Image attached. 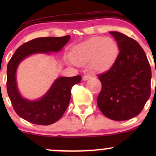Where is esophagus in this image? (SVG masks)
<instances>
[{
	"label": "esophagus",
	"instance_id": "34e87169",
	"mask_svg": "<svg viewBox=\"0 0 156 156\" xmlns=\"http://www.w3.org/2000/svg\"><path fill=\"white\" fill-rule=\"evenodd\" d=\"M89 78H91V76H89V75H84L83 76V80H87Z\"/></svg>",
	"mask_w": 156,
	"mask_h": 156
}]
</instances>
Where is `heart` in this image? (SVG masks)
I'll return each instance as SVG.
<instances>
[{
  "label": "heart",
  "mask_w": 156,
  "mask_h": 156,
  "mask_svg": "<svg viewBox=\"0 0 156 156\" xmlns=\"http://www.w3.org/2000/svg\"><path fill=\"white\" fill-rule=\"evenodd\" d=\"M117 42L111 37H94L72 48L70 58L75 64L89 67L97 73L104 72L114 64L117 59Z\"/></svg>",
  "instance_id": "obj_1"
}]
</instances>
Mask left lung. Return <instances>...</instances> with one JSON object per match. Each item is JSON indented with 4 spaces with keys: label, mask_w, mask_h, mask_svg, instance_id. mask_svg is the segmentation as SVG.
Listing matches in <instances>:
<instances>
[{
    "label": "left lung",
    "mask_w": 156,
    "mask_h": 156,
    "mask_svg": "<svg viewBox=\"0 0 156 156\" xmlns=\"http://www.w3.org/2000/svg\"><path fill=\"white\" fill-rule=\"evenodd\" d=\"M109 33L117 41L119 53L112 67L98 76L102 89L97 103L106 117L124 121L140 114L149 99L151 68L136 41L119 32Z\"/></svg>",
    "instance_id": "obj_1"
}]
</instances>
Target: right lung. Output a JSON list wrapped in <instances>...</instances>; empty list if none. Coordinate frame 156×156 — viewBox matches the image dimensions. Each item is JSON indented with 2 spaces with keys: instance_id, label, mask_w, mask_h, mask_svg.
<instances>
[{
  "instance_id": "obj_1",
  "label": "right lung",
  "mask_w": 156,
  "mask_h": 156,
  "mask_svg": "<svg viewBox=\"0 0 156 156\" xmlns=\"http://www.w3.org/2000/svg\"><path fill=\"white\" fill-rule=\"evenodd\" d=\"M70 36L62 37H40L19 47L7 65V92L14 110L25 120L36 125H48L55 122L63 116L69 105L71 89L80 83L81 76L59 77L55 79L42 98L35 101L24 98L19 92L16 73L19 64L29 55L37 53L51 54L59 52L67 43Z\"/></svg>"
}]
</instances>
